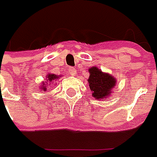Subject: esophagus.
Segmentation results:
<instances>
[{
    "instance_id": "esophagus-1",
    "label": "esophagus",
    "mask_w": 157,
    "mask_h": 157,
    "mask_svg": "<svg viewBox=\"0 0 157 157\" xmlns=\"http://www.w3.org/2000/svg\"><path fill=\"white\" fill-rule=\"evenodd\" d=\"M68 72H69L71 76H76V73H77V71H76V69L74 67H69V69H68Z\"/></svg>"
}]
</instances>
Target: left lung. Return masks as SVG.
Returning <instances> with one entry per match:
<instances>
[{
  "label": "left lung",
  "mask_w": 157,
  "mask_h": 157,
  "mask_svg": "<svg viewBox=\"0 0 157 157\" xmlns=\"http://www.w3.org/2000/svg\"><path fill=\"white\" fill-rule=\"evenodd\" d=\"M89 86L90 90L93 92V96L95 99L105 98L111 93L112 88L115 86V78L109 74L102 72L97 67H92L89 69Z\"/></svg>",
  "instance_id": "obj_1"
}]
</instances>
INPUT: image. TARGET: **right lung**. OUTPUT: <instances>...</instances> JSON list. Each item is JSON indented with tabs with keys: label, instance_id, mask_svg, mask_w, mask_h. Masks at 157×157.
<instances>
[{
	"label": "right lung",
	"instance_id": "right-lung-1",
	"mask_svg": "<svg viewBox=\"0 0 157 157\" xmlns=\"http://www.w3.org/2000/svg\"><path fill=\"white\" fill-rule=\"evenodd\" d=\"M57 78H58V76L55 75V74H49V75H48V79H49V81L50 82L53 81L54 79H56ZM43 89H44V91H45L46 90L45 87H44Z\"/></svg>",
	"mask_w": 157,
	"mask_h": 157
}]
</instances>
